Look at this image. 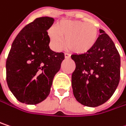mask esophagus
I'll list each match as a JSON object with an SVG mask.
<instances>
[{
  "label": "esophagus",
  "instance_id": "34e87169",
  "mask_svg": "<svg viewBox=\"0 0 126 126\" xmlns=\"http://www.w3.org/2000/svg\"><path fill=\"white\" fill-rule=\"evenodd\" d=\"M64 55H65V58L66 59H68V58H71L70 54H68V53H67V52H65V53H64Z\"/></svg>",
  "mask_w": 126,
  "mask_h": 126
}]
</instances>
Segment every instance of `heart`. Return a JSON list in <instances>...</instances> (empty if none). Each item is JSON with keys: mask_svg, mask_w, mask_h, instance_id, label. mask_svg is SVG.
I'll return each instance as SVG.
<instances>
[{"mask_svg": "<svg viewBox=\"0 0 126 126\" xmlns=\"http://www.w3.org/2000/svg\"><path fill=\"white\" fill-rule=\"evenodd\" d=\"M48 34L53 47L60 50L64 45L74 53L84 54L90 51L98 38V29L93 24L80 21L65 20L57 24L55 29H50Z\"/></svg>", "mask_w": 126, "mask_h": 126, "instance_id": "1", "label": "heart"}]
</instances>
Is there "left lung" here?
<instances>
[{"mask_svg":"<svg viewBox=\"0 0 126 126\" xmlns=\"http://www.w3.org/2000/svg\"><path fill=\"white\" fill-rule=\"evenodd\" d=\"M99 32L90 51L71 55L76 63L71 76L74 95L87 107H97L106 102L120 81V54L108 35L102 29Z\"/></svg>","mask_w":126,"mask_h":126,"instance_id":"1","label":"left lung"}]
</instances>
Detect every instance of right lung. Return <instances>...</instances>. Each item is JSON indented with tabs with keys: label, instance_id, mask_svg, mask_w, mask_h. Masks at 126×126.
Masks as SVG:
<instances>
[{
	"label": "right lung",
	"instance_id": "obj_1",
	"mask_svg": "<svg viewBox=\"0 0 126 126\" xmlns=\"http://www.w3.org/2000/svg\"><path fill=\"white\" fill-rule=\"evenodd\" d=\"M51 17H40L26 25L12 43L6 60V81L14 97L22 103L36 105L49 95L55 75L65 56L49 47L47 29Z\"/></svg>",
	"mask_w": 126,
	"mask_h": 126
}]
</instances>
